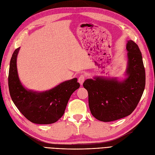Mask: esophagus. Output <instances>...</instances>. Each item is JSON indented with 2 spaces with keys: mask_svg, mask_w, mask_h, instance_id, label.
<instances>
[{
  "mask_svg": "<svg viewBox=\"0 0 155 155\" xmlns=\"http://www.w3.org/2000/svg\"><path fill=\"white\" fill-rule=\"evenodd\" d=\"M85 75H80L79 76V78H78V82L81 84V85H83V82L85 81Z\"/></svg>",
  "mask_w": 155,
  "mask_h": 155,
  "instance_id": "34e87169",
  "label": "esophagus"
}]
</instances>
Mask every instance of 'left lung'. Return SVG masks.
<instances>
[{
  "mask_svg": "<svg viewBox=\"0 0 155 155\" xmlns=\"http://www.w3.org/2000/svg\"><path fill=\"white\" fill-rule=\"evenodd\" d=\"M128 78L124 81L100 77L83 83L88 94V105L97 120L112 121L130 115L137 107L145 85V72L142 53L132 40L127 43Z\"/></svg>",
  "mask_w": 155,
  "mask_h": 155,
  "instance_id": "left-lung-1",
  "label": "left lung"
}]
</instances>
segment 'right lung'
<instances>
[{
  "instance_id": "add662e5",
  "label": "right lung",
  "mask_w": 155,
  "mask_h": 155,
  "mask_svg": "<svg viewBox=\"0 0 155 155\" xmlns=\"http://www.w3.org/2000/svg\"><path fill=\"white\" fill-rule=\"evenodd\" d=\"M19 48L15 49L10 61L8 87L14 104L31 122L51 124L61 118L72 93L80 87L77 78L61 83L48 91L37 93L23 87L18 77L17 57Z\"/></svg>"
}]
</instances>
